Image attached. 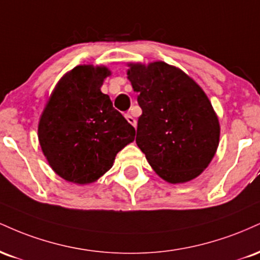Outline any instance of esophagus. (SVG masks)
<instances>
[{"mask_svg":"<svg viewBox=\"0 0 260 260\" xmlns=\"http://www.w3.org/2000/svg\"><path fill=\"white\" fill-rule=\"evenodd\" d=\"M126 118H127V121L129 122V123L132 124L133 127H136V126H137V121H136V118H134L133 116L131 115V113H126Z\"/></svg>","mask_w":260,"mask_h":260,"instance_id":"obj_1","label":"esophagus"}]
</instances>
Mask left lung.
<instances>
[{
  "label": "left lung",
  "mask_w": 260,
  "mask_h": 260,
  "mask_svg": "<svg viewBox=\"0 0 260 260\" xmlns=\"http://www.w3.org/2000/svg\"><path fill=\"white\" fill-rule=\"evenodd\" d=\"M128 67L143 111L137 145L162 180H193L208 168L219 145V120L208 96L180 68L162 61Z\"/></svg>",
  "instance_id": "left-lung-1"
}]
</instances>
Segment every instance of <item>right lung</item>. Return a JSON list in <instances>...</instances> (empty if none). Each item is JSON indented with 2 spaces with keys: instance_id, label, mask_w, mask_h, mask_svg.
Here are the masks:
<instances>
[{
  "instance_id": "obj_1",
  "label": "right lung",
  "mask_w": 260,
  "mask_h": 260,
  "mask_svg": "<svg viewBox=\"0 0 260 260\" xmlns=\"http://www.w3.org/2000/svg\"><path fill=\"white\" fill-rule=\"evenodd\" d=\"M106 67L77 66L47 101L38 127L41 150L53 171L73 183H91L112 168L136 129L101 92Z\"/></svg>"
}]
</instances>
